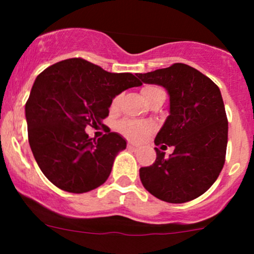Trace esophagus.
<instances>
[{
	"label": "esophagus",
	"instance_id": "esophagus-1",
	"mask_svg": "<svg viewBox=\"0 0 254 254\" xmlns=\"http://www.w3.org/2000/svg\"><path fill=\"white\" fill-rule=\"evenodd\" d=\"M127 148H130V150H135V148H137V145L135 142H132V141H129L127 142Z\"/></svg>",
	"mask_w": 254,
	"mask_h": 254
}]
</instances>
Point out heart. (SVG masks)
I'll list each match as a JSON object with an SVG mask.
<instances>
[{"mask_svg": "<svg viewBox=\"0 0 254 254\" xmlns=\"http://www.w3.org/2000/svg\"><path fill=\"white\" fill-rule=\"evenodd\" d=\"M165 93L162 88L157 86H146L143 87L141 94L145 101L150 102L151 99L155 98L157 94ZM120 102V96H117L112 102V107H117ZM118 129L120 130L124 136L131 140H141L150 135L151 132L155 131V125L147 122H135V120H123L119 124Z\"/></svg>", "mask_w": 254, "mask_h": 254, "instance_id": "heart-1", "label": "heart"}]
</instances>
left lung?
I'll list each match as a JSON object with an SVG mask.
<instances>
[{
    "instance_id": "left-lung-1",
    "label": "left lung",
    "mask_w": 254,
    "mask_h": 254,
    "mask_svg": "<svg viewBox=\"0 0 254 254\" xmlns=\"http://www.w3.org/2000/svg\"><path fill=\"white\" fill-rule=\"evenodd\" d=\"M137 77L170 93V115L155 145L175 147L170 157L155 147V162L140 168L142 186L167 203L193 200L214 184L224 167L229 122L221 92L207 76L181 63Z\"/></svg>"
}]
</instances>
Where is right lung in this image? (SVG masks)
I'll list each match as a JSON object with an SVG mask.
<instances>
[{
    "instance_id": "1",
    "label": "right lung",
    "mask_w": 254,
    "mask_h": 254,
    "mask_svg": "<svg viewBox=\"0 0 254 254\" xmlns=\"http://www.w3.org/2000/svg\"><path fill=\"white\" fill-rule=\"evenodd\" d=\"M141 84L132 73L108 72L81 58L54 64L35 78L25 103L28 140L54 186L78 194L108 179L127 141L109 129L91 139L84 129L103 125L113 98Z\"/></svg>"
}]
</instances>
